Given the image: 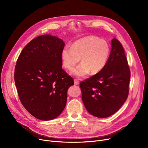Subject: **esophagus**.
Returning <instances> with one entry per match:
<instances>
[{"instance_id":"esophagus-1","label":"esophagus","mask_w":148,"mask_h":148,"mask_svg":"<svg viewBox=\"0 0 148 148\" xmlns=\"http://www.w3.org/2000/svg\"><path fill=\"white\" fill-rule=\"evenodd\" d=\"M74 84L75 85H79V82L77 79H74Z\"/></svg>"}]
</instances>
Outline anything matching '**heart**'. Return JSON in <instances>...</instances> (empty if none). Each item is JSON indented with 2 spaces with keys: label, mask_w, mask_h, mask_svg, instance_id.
<instances>
[{
  "label": "heart",
  "mask_w": 148,
  "mask_h": 148,
  "mask_svg": "<svg viewBox=\"0 0 148 148\" xmlns=\"http://www.w3.org/2000/svg\"><path fill=\"white\" fill-rule=\"evenodd\" d=\"M109 54L110 47L106 41L89 36L75 41L71 47H65L61 53V59L64 66L71 70L80 58L82 64L73 69L72 74L83 77L90 71L96 74L101 71L107 64Z\"/></svg>",
  "instance_id": "1"
}]
</instances>
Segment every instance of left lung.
Returning a JSON list of instances; mask_svg holds the SVG:
<instances>
[{"mask_svg":"<svg viewBox=\"0 0 148 148\" xmlns=\"http://www.w3.org/2000/svg\"><path fill=\"white\" fill-rule=\"evenodd\" d=\"M130 76L122 45L113 38L104 68L80 83L82 101L88 112L103 118L118 111L128 98Z\"/></svg>","mask_w":148,"mask_h":148,"instance_id":"1","label":"left lung"}]
</instances>
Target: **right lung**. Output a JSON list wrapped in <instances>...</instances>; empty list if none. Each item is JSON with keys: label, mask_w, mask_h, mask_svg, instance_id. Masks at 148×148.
<instances>
[{"label": "right lung", "mask_w": 148, "mask_h": 148, "mask_svg": "<svg viewBox=\"0 0 148 148\" xmlns=\"http://www.w3.org/2000/svg\"><path fill=\"white\" fill-rule=\"evenodd\" d=\"M65 43L50 35L39 36L23 49L15 68L14 81L18 97L35 118H56L66 104L67 90L74 80L62 68Z\"/></svg>", "instance_id": "right-lung-1"}]
</instances>
